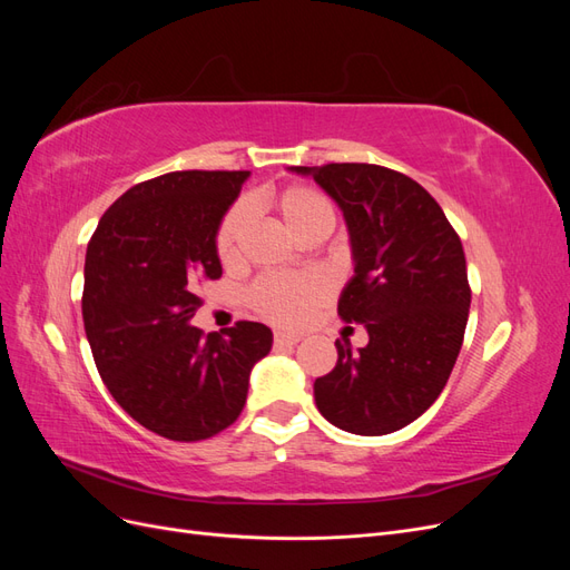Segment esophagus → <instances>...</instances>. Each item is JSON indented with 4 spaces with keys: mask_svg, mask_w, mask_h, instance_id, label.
<instances>
[{
    "mask_svg": "<svg viewBox=\"0 0 570 570\" xmlns=\"http://www.w3.org/2000/svg\"><path fill=\"white\" fill-rule=\"evenodd\" d=\"M302 337L295 335V333H283V331H275L273 335V342L275 347H292V344H297Z\"/></svg>",
    "mask_w": 570,
    "mask_h": 570,
    "instance_id": "34e87169",
    "label": "esophagus"
}]
</instances>
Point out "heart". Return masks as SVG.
Instances as JSON below:
<instances>
[{"label": "heart", "instance_id": "b5f03b06", "mask_svg": "<svg viewBox=\"0 0 570 570\" xmlns=\"http://www.w3.org/2000/svg\"><path fill=\"white\" fill-rule=\"evenodd\" d=\"M275 212L283 218L285 228L295 235L299 243L314 235H331L337 212L335 204L327 199L321 189L308 185H287L273 199ZM247 226V206L235 204L223 216L216 233V252L226 266L235 264L243 249V235ZM327 295L331 285L318 275H304V278H285V275H264L258 278L249 292L247 302L254 312L278 325H295L308 316Z\"/></svg>", "mask_w": 570, "mask_h": 570}]
</instances>
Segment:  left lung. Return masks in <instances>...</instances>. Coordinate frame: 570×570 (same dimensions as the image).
Masks as SVG:
<instances>
[{
	"label": "left lung",
	"instance_id": "8db88e82",
	"mask_svg": "<svg viewBox=\"0 0 570 570\" xmlns=\"http://www.w3.org/2000/svg\"><path fill=\"white\" fill-rule=\"evenodd\" d=\"M312 176L347 220L354 275L337 314L368 344L337 340L335 368L316 377L323 419L354 435H387L416 421L444 390L471 306L461 239L416 180L375 164L292 166Z\"/></svg>",
	"mask_w": 570,
	"mask_h": 570
}]
</instances>
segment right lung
<instances>
[{
    "mask_svg": "<svg viewBox=\"0 0 570 570\" xmlns=\"http://www.w3.org/2000/svg\"><path fill=\"white\" fill-rule=\"evenodd\" d=\"M249 170H174L120 195L85 254L82 321L97 371L128 416L176 442L218 435L271 352L264 323L204 335L197 285L220 278L216 233Z\"/></svg>",
    "mask_w": 570,
    "mask_h": 570,
    "instance_id": "right-lung-1",
    "label": "right lung"
}]
</instances>
